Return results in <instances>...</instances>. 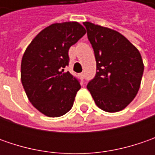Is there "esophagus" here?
<instances>
[{
    "mask_svg": "<svg viewBox=\"0 0 155 155\" xmlns=\"http://www.w3.org/2000/svg\"><path fill=\"white\" fill-rule=\"evenodd\" d=\"M79 76H80L81 78H85V74H84V72H82V73H80V75H79Z\"/></svg>",
    "mask_w": 155,
    "mask_h": 155,
    "instance_id": "1",
    "label": "esophagus"
}]
</instances>
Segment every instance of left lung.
Segmentation results:
<instances>
[{
	"label": "left lung",
	"instance_id": "left-lung-1",
	"mask_svg": "<svg viewBox=\"0 0 155 155\" xmlns=\"http://www.w3.org/2000/svg\"><path fill=\"white\" fill-rule=\"evenodd\" d=\"M92 45L97 73L87 84L96 104L107 112L125 109L140 89L144 64L140 51L122 34L84 22Z\"/></svg>",
	"mask_w": 155,
	"mask_h": 155
}]
</instances>
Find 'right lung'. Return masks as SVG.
Returning <instances> with one entry per match:
<instances>
[{"label":"right lung","instance_id":"obj_1","mask_svg":"<svg viewBox=\"0 0 155 155\" xmlns=\"http://www.w3.org/2000/svg\"><path fill=\"white\" fill-rule=\"evenodd\" d=\"M86 33L78 22L45 27L27 46L21 60V83L31 104L45 116L58 117L71 109L79 81L64 68L68 51Z\"/></svg>","mask_w":155,"mask_h":155}]
</instances>
